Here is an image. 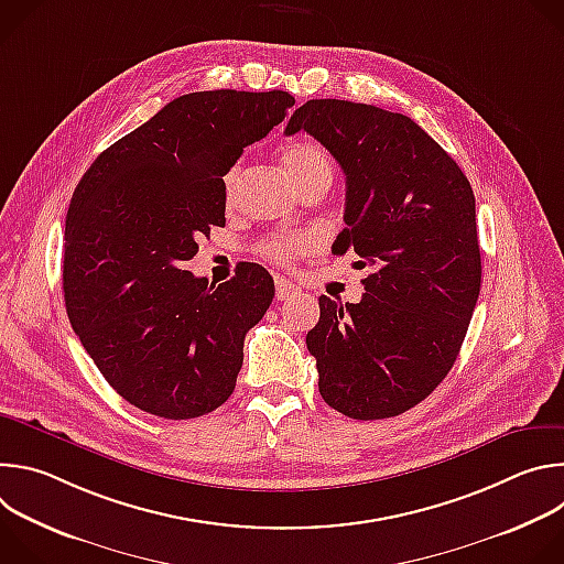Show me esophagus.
<instances>
[{"label": "esophagus", "mask_w": 564, "mask_h": 564, "mask_svg": "<svg viewBox=\"0 0 564 564\" xmlns=\"http://www.w3.org/2000/svg\"><path fill=\"white\" fill-rule=\"evenodd\" d=\"M276 299L279 301H285V299H290V296H296L301 290L292 283V281H288V279H283V276H276Z\"/></svg>", "instance_id": "34e87169"}]
</instances>
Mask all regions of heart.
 <instances>
[{
	"label": "heart",
	"instance_id": "b5f03b06",
	"mask_svg": "<svg viewBox=\"0 0 564 564\" xmlns=\"http://www.w3.org/2000/svg\"><path fill=\"white\" fill-rule=\"evenodd\" d=\"M281 165L299 192L314 183H330L333 178V163L328 153L324 151V147L312 140H299L285 147L281 151ZM236 176H238V170H231L225 176L227 192H231ZM301 246L303 240L294 234H274L259 246V254L265 257L268 261L285 265L301 250Z\"/></svg>",
	"mask_w": 564,
	"mask_h": 564
}]
</instances>
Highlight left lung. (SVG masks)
<instances>
[{
  "instance_id": "1",
  "label": "left lung",
  "mask_w": 564,
  "mask_h": 564,
  "mask_svg": "<svg viewBox=\"0 0 564 564\" xmlns=\"http://www.w3.org/2000/svg\"><path fill=\"white\" fill-rule=\"evenodd\" d=\"M307 131L346 174V227L333 250L370 265L359 303L318 296L305 344L318 392L352 420H386L426 399L453 368L481 283L475 196L455 160L409 116L307 100Z\"/></svg>"
}]
</instances>
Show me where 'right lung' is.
<instances>
[{
    "mask_svg": "<svg viewBox=\"0 0 564 564\" xmlns=\"http://www.w3.org/2000/svg\"><path fill=\"white\" fill-rule=\"evenodd\" d=\"M292 105L288 91L181 96L105 149L73 192L62 265L70 326L144 413L194 420L234 392L274 281L248 263L214 285L185 263L200 234L225 225L223 176Z\"/></svg>",
    "mask_w": 564,
    "mask_h": 564,
    "instance_id": "add662e5",
    "label": "right lung"
}]
</instances>
